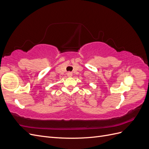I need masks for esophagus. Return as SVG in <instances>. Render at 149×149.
I'll return each instance as SVG.
<instances>
[{"label":"esophagus","mask_w":149,"mask_h":149,"mask_svg":"<svg viewBox=\"0 0 149 149\" xmlns=\"http://www.w3.org/2000/svg\"><path fill=\"white\" fill-rule=\"evenodd\" d=\"M72 74H72V73H71V72H68V73H67V75H68V76H70V77H71V76H72Z\"/></svg>","instance_id":"1"}]
</instances>
